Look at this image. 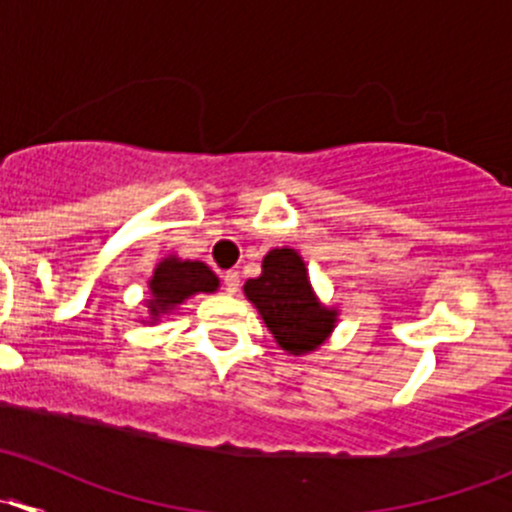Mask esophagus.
Returning <instances> with one entry per match:
<instances>
[{"mask_svg":"<svg viewBox=\"0 0 512 512\" xmlns=\"http://www.w3.org/2000/svg\"><path fill=\"white\" fill-rule=\"evenodd\" d=\"M223 285H225V289L227 292H237V287H240V275H237L235 270H227V272H223Z\"/></svg>","mask_w":512,"mask_h":512,"instance_id":"esophagus-1","label":"esophagus"}]
</instances>
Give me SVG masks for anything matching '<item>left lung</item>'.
I'll list each match as a JSON object with an SVG mask.
<instances>
[{"label":"left lung","instance_id":"left-lung-1","mask_svg":"<svg viewBox=\"0 0 512 512\" xmlns=\"http://www.w3.org/2000/svg\"><path fill=\"white\" fill-rule=\"evenodd\" d=\"M245 294L289 354L314 352L334 329V312L317 302L302 257L289 247L267 252L262 275L245 282Z\"/></svg>","mask_w":512,"mask_h":512}]
</instances>
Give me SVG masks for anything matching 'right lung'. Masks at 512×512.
<instances>
[{"mask_svg":"<svg viewBox=\"0 0 512 512\" xmlns=\"http://www.w3.org/2000/svg\"><path fill=\"white\" fill-rule=\"evenodd\" d=\"M218 289V277L203 262L178 260V257H168L156 267L151 280L153 299L151 314L153 319L160 317V312H168L175 304L185 302L190 294L195 292H215Z\"/></svg>","mask_w":512,"mask_h":512,"instance_id":"add662e5","label":"right lung"}]
</instances>
